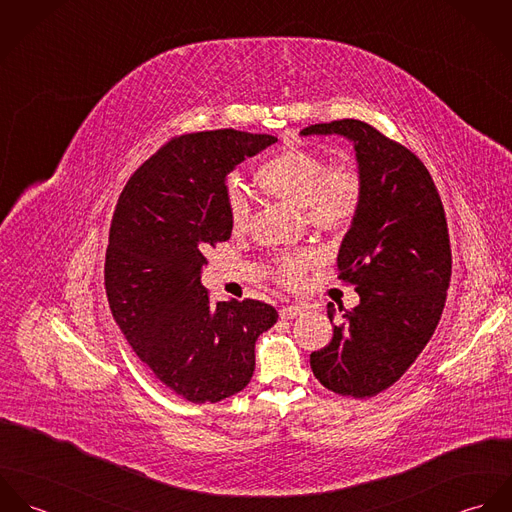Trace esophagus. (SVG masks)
<instances>
[{
  "label": "esophagus",
  "instance_id": "esophagus-1",
  "mask_svg": "<svg viewBox=\"0 0 512 512\" xmlns=\"http://www.w3.org/2000/svg\"><path fill=\"white\" fill-rule=\"evenodd\" d=\"M301 313V307L299 305H284L282 309H280V317L282 319H293V317H297Z\"/></svg>",
  "mask_w": 512,
  "mask_h": 512
}]
</instances>
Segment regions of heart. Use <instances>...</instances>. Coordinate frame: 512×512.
<instances>
[{
	"instance_id": "heart-1",
	"label": "heart",
	"mask_w": 512,
	"mask_h": 512,
	"mask_svg": "<svg viewBox=\"0 0 512 512\" xmlns=\"http://www.w3.org/2000/svg\"><path fill=\"white\" fill-rule=\"evenodd\" d=\"M254 183L262 193L299 209L309 226L327 234L347 232L363 205L359 167L351 161L329 165L323 153L307 147H284L266 157L254 171ZM226 213L232 232L248 228L252 207L236 185L226 189ZM313 264V252L282 254L270 262V276L286 288H295Z\"/></svg>"
}]
</instances>
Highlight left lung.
Segmentation results:
<instances>
[{
  "label": "left lung",
  "instance_id": "left-lung-1",
  "mask_svg": "<svg viewBox=\"0 0 512 512\" xmlns=\"http://www.w3.org/2000/svg\"><path fill=\"white\" fill-rule=\"evenodd\" d=\"M301 134L349 138L363 177L361 213L337 256L339 280L355 286L361 303L345 309L309 363L335 394L370 398L412 366L438 327L451 280L447 220L420 157L370 124L345 118ZM327 315L333 323V303Z\"/></svg>",
  "mask_w": 512,
  "mask_h": 512
}]
</instances>
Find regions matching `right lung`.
Wrapping results in <instances>:
<instances>
[{
	"label": "right lung",
	"instance_id": "obj_1",
	"mask_svg": "<svg viewBox=\"0 0 512 512\" xmlns=\"http://www.w3.org/2000/svg\"><path fill=\"white\" fill-rule=\"evenodd\" d=\"M276 142L232 128L171 138L134 171L112 217L104 284L114 321L155 378L193 404L240 392L256 339L278 321L270 303H213L201 286L205 254L232 232L226 175Z\"/></svg>",
	"mask_w": 512,
	"mask_h": 512
}]
</instances>
